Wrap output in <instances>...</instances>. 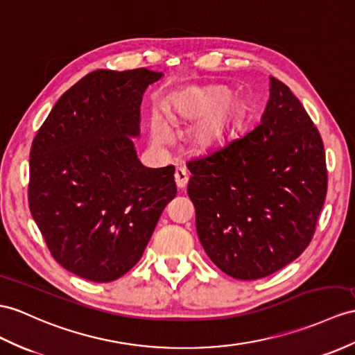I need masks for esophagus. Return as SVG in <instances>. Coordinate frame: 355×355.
<instances>
[{"instance_id": "obj_1", "label": "esophagus", "mask_w": 355, "mask_h": 355, "mask_svg": "<svg viewBox=\"0 0 355 355\" xmlns=\"http://www.w3.org/2000/svg\"><path fill=\"white\" fill-rule=\"evenodd\" d=\"M188 179H189V173L182 167H178L176 171H175V180H176V185H178L179 189H182V188L187 187Z\"/></svg>"}]
</instances>
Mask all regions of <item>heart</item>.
Returning a JSON list of instances; mask_svg holds the SVG:
<instances>
[{
    "label": "heart",
    "mask_w": 355,
    "mask_h": 355,
    "mask_svg": "<svg viewBox=\"0 0 355 355\" xmlns=\"http://www.w3.org/2000/svg\"><path fill=\"white\" fill-rule=\"evenodd\" d=\"M179 114L185 119L205 118L198 122L194 140L198 146H211L226 134L233 116V98L224 89H209L189 94L179 105ZM153 140L164 143L168 140V132L159 120L152 126Z\"/></svg>",
    "instance_id": "b5f03b06"
}]
</instances>
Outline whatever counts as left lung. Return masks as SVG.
Here are the masks:
<instances>
[{
    "mask_svg": "<svg viewBox=\"0 0 355 355\" xmlns=\"http://www.w3.org/2000/svg\"><path fill=\"white\" fill-rule=\"evenodd\" d=\"M187 167L198 239L230 277H266L310 244L327 196L324 143L277 78L261 123Z\"/></svg>",
    "mask_w": 355,
    "mask_h": 355,
    "instance_id": "1",
    "label": "left lung"
}]
</instances>
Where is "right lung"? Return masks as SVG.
Listing matches in <instances>:
<instances>
[{
    "mask_svg": "<svg viewBox=\"0 0 355 355\" xmlns=\"http://www.w3.org/2000/svg\"><path fill=\"white\" fill-rule=\"evenodd\" d=\"M161 78L144 67L85 75L34 137L30 212L51 254L78 277H122L176 197L175 167H144L131 138L140 135L143 93Z\"/></svg>",
    "mask_w": 355,
    "mask_h": 355,
    "instance_id": "1",
    "label": "right lung"
}]
</instances>
